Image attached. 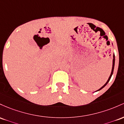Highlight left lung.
Segmentation results:
<instances>
[{
    "label": "left lung",
    "mask_w": 124,
    "mask_h": 124,
    "mask_svg": "<svg viewBox=\"0 0 124 124\" xmlns=\"http://www.w3.org/2000/svg\"><path fill=\"white\" fill-rule=\"evenodd\" d=\"M114 65H115V55H114H114H113V62H112V71H111V75H110V76H109V78H108V81H107V83H105V84L103 86H102V87H101V88H100L99 90H98V91H100V90H101V89L102 88H103L104 87H105V85H106L108 84V82H109V81L110 80V79H111V76H112V74H113V71H114Z\"/></svg>",
    "instance_id": "obj_1"
}]
</instances>
